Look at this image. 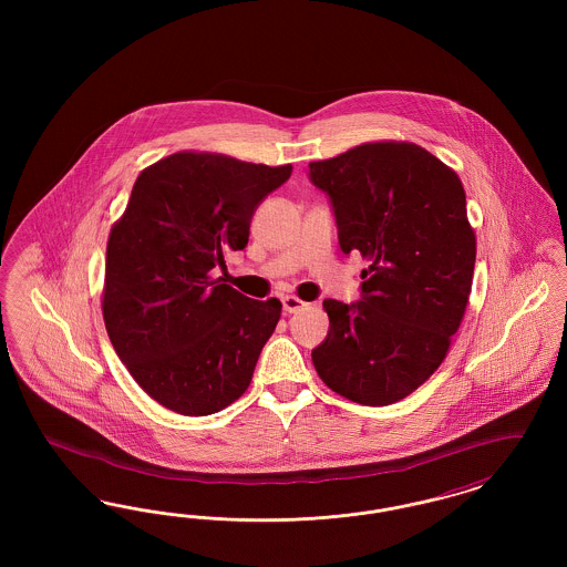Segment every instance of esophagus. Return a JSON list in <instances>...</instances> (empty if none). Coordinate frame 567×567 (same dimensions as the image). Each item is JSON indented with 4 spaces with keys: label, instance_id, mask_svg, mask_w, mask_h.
Returning a JSON list of instances; mask_svg holds the SVG:
<instances>
[{
    "label": "esophagus",
    "instance_id": "esophagus-1",
    "mask_svg": "<svg viewBox=\"0 0 567 567\" xmlns=\"http://www.w3.org/2000/svg\"><path fill=\"white\" fill-rule=\"evenodd\" d=\"M308 303L306 301H301L299 297L296 296H285L282 297V310L287 312V315H293L297 310H303Z\"/></svg>",
    "mask_w": 567,
    "mask_h": 567
}]
</instances>
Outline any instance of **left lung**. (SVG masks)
Wrapping results in <instances>:
<instances>
[{
  "label": "left lung",
  "instance_id": "obj_1",
  "mask_svg": "<svg viewBox=\"0 0 567 567\" xmlns=\"http://www.w3.org/2000/svg\"><path fill=\"white\" fill-rule=\"evenodd\" d=\"M331 199L344 255L359 250L361 299H324L329 333L312 363L338 395L389 405L444 361L463 321L476 236L455 169L412 142H368L312 162Z\"/></svg>",
  "mask_w": 567,
  "mask_h": 567
}]
</instances>
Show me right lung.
Segmentation results:
<instances>
[{
    "mask_svg": "<svg viewBox=\"0 0 567 567\" xmlns=\"http://www.w3.org/2000/svg\"><path fill=\"white\" fill-rule=\"evenodd\" d=\"M291 172L197 151L140 172L110 229L102 312L118 359L167 410L215 414L248 389L282 303L213 274L248 244L257 206Z\"/></svg>",
    "mask_w": 567,
    "mask_h": 567,
    "instance_id": "right-lung-1",
    "label": "right lung"
}]
</instances>
